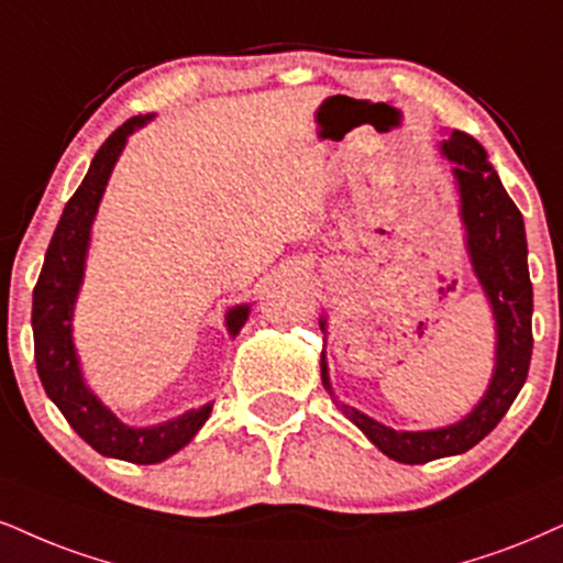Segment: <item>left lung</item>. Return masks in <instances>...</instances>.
Wrapping results in <instances>:
<instances>
[{
  "label": "left lung",
  "instance_id": "left-lung-1",
  "mask_svg": "<svg viewBox=\"0 0 563 563\" xmlns=\"http://www.w3.org/2000/svg\"><path fill=\"white\" fill-rule=\"evenodd\" d=\"M441 154L454 162L460 217L467 232V253L477 282L488 297L496 318V365L488 391L467 418L435 430H394L367 418L360 409L336 401L386 456L401 464H426L441 456L464 454L494 430L519 388L525 386L532 357V282L527 271L525 221L515 200L506 196L501 179L488 164V154L473 135L454 130L441 143ZM325 331V318H321ZM321 380L334 397L329 365L321 355Z\"/></svg>",
  "mask_w": 563,
  "mask_h": 563
}]
</instances>
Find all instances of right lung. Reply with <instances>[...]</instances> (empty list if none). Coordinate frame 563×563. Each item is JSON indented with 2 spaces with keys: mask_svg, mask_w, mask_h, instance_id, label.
Instances as JSON below:
<instances>
[{
  "mask_svg": "<svg viewBox=\"0 0 563 563\" xmlns=\"http://www.w3.org/2000/svg\"><path fill=\"white\" fill-rule=\"evenodd\" d=\"M154 114L133 117L117 128L96 151L86 179L75 196L67 200L65 211L54 238L48 242L44 268L33 289V350H36V371L48 399L59 407L75 433L88 446L103 456H114L133 464H156L192 441V435L203 428L213 405L179 415L175 420L158 422L151 428L124 426L117 415L86 386L80 373V360L73 344V310L78 300L86 253L90 242L96 211L107 190L117 158H120L130 133L143 128ZM250 316V305H238L227 313L229 334L238 336Z\"/></svg>",
  "mask_w": 563,
  "mask_h": 563,
  "instance_id": "1",
  "label": "right lung"
}]
</instances>
